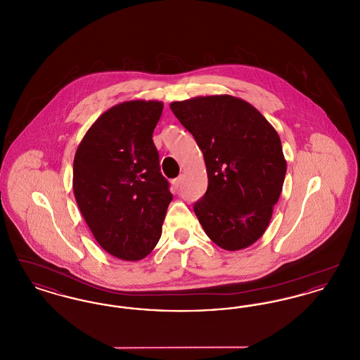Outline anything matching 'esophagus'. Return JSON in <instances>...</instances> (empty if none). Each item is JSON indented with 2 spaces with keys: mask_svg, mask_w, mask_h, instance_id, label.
<instances>
[{
  "mask_svg": "<svg viewBox=\"0 0 360 360\" xmlns=\"http://www.w3.org/2000/svg\"><path fill=\"white\" fill-rule=\"evenodd\" d=\"M181 182H182V176H178V178H175V179H172V186L175 188H179V185H181Z\"/></svg>",
  "mask_w": 360,
  "mask_h": 360,
  "instance_id": "esophagus-1",
  "label": "esophagus"
}]
</instances>
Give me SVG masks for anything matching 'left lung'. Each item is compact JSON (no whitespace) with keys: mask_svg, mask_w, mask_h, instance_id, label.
Masks as SVG:
<instances>
[{"mask_svg":"<svg viewBox=\"0 0 360 360\" xmlns=\"http://www.w3.org/2000/svg\"><path fill=\"white\" fill-rule=\"evenodd\" d=\"M170 108L204 154L207 190L194 204L198 221L226 251L250 247L266 232L286 175L278 132L257 108L228 94Z\"/></svg>","mask_w":360,"mask_h":360,"instance_id":"left-lung-1","label":"left lung"}]
</instances>
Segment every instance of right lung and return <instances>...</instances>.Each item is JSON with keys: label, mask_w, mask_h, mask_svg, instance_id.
Masks as SVG:
<instances>
[{"label": "right lung", "mask_w": 360, "mask_h": 360, "mask_svg": "<svg viewBox=\"0 0 360 360\" xmlns=\"http://www.w3.org/2000/svg\"><path fill=\"white\" fill-rule=\"evenodd\" d=\"M160 101H125L89 128L74 156L72 190L94 239L121 260L147 257L172 200L153 134Z\"/></svg>", "instance_id": "obj_1"}]
</instances>
